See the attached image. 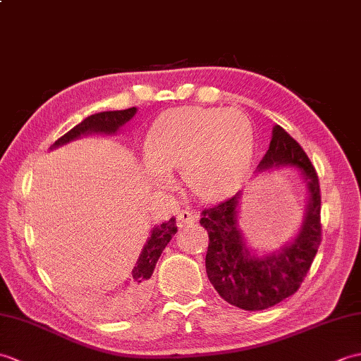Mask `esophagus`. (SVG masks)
<instances>
[{
  "instance_id": "obj_1",
  "label": "esophagus",
  "mask_w": 361,
  "mask_h": 361,
  "mask_svg": "<svg viewBox=\"0 0 361 361\" xmlns=\"http://www.w3.org/2000/svg\"><path fill=\"white\" fill-rule=\"evenodd\" d=\"M195 220H197V214L194 211H190V209H183L178 214V217H176V221H178L180 228L186 226V225H192Z\"/></svg>"
}]
</instances>
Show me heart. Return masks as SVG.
I'll return each instance as SVG.
<instances>
[{"label":"heart","instance_id":"heart-1","mask_svg":"<svg viewBox=\"0 0 361 361\" xmlns=\"http://www.w3.org/2000/svg\"><path fill=\"white\" fill-rule=\"evenodd\" d=\"M252 150L255 132L240 110L176 106L149 128L142 171L152 186L167 189L171 172L181 167L190 192L203 200H219L239 188Z\"/></svg>","mask_w":361,"mask_h":361}]
</instances>
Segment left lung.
<instances>
[{
	"label": "left lung",
	"mask_w": 361,
	"mask_h": 361,
	"mask_svg": "<svg viewBox=\"0 0 361 361\" xmlns=\"http://www.w3.org/2000/svg\"><path fill=\"white\" fill-rule=\"evenodd\" d=\"M291 167L307 188L301 228L293 239L271 252L257 255L239 225L242 190L226 202L202 212L200 224L209 234L206 273L226 302L243 310H264L301 287L321 242V194L315 167L301 145L281 126H274L270 147L256 175Z\"/></svg>",
	"instance_id": "left-lung-1"
}]
</instances>
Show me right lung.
Wrapping results in <instances>:
<instances>
[{
  "label": "right lung",
  "instance_id": "obj_1",
  "mask_svg": "<svg viewBox=\"0 0 361 361\" xmlns=\"http://www.w3.org/2000/svg\"><path fill=\"white\" fill-rule=\"evenodd\" d=\"M136 111V106H132V109L127 110L102 111L91 114V116L83 119L80 124L71 128L70 132L65 133L62 137H59V140L51 145V150L74 140H79L80 136L85 135H114L122 126L127 124V122L135 116ZM175 233L176 221L173 217L171 220L163 221V224L153 226L149 239L144 243L141 255L137 257L133 267L132 274H130V279L124 286L111 291V293H106L102 296H85L82 298V302L106 318H119L136 312L145 301H147L152 288L150 278L153 274V270H155V265L158 262L161 252L167 247V243L171 242Z\"/></svg>",
  "mask_w": 361,
  "mask_h": 361
}]
</instances>
